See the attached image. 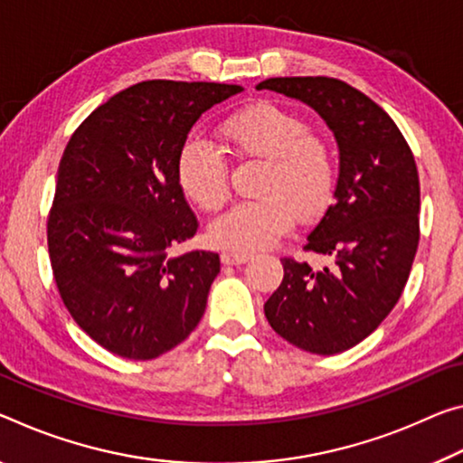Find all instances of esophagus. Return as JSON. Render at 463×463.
I'll use <instances>...</instances> for the list:
<instances>
[{
    "mask_svg": "<svg viewBox=\"0 0 463 463\" xmlns=\"http://www.w3.org/2000/svg\"><path fill=\"white\" fill-rule=\"evenodd\" d=\"M220 260H222V263H226V266H239V263H245L251 260V253H245V251H224L222 255H220Z\"/></svg>",
    "mask_w": 463,
    "mask_h": 463,
    "instance_id": "1",
    "label": "esophagus"
}]
</instances>
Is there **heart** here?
Segmentation results:
<instances>
[{
  "label": "heart",
  "instance_id": "obj_1",
  "mask_svg": "<svg viewBox=\"0 0 463 463\" xmlns=\"http://www.w3.org/2000/svg\"><path fill=\"white\" fill-rule=\"evenodd\" d=\"M220 131L237 154L266 160V168L258 183L260 200L234 203L210 224L214 245L245 253L266 249L290 231L295 214L307 222L332 203L334 150L298 115L261 100L226 117ZM177 181L195 205L208 212L222 208L231 194L229 160L208 139L187 137L177 156Z\"/></svg>",
  "mask_w": 463,
  "mask_h": 463
}]
</instances>
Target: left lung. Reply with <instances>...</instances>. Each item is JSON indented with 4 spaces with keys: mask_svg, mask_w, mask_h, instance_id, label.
<instances>
[{
    "mask_svg": "<svg viewBox=\"0 0 463 463\" xmlns=\"http://www.w3.org/2000/svg\"><path fill=\"white\" fill-rule=\"evenodd\" d=\"M260 90L313 107L334 131V203L303 251L332 258L313 269L282 258L284 278L263 305L278 335L313 354H337L381 326L402 297L420 239V181L406 137L375 100L337 78H269Z\"/></svg>",
    "mask_w": 463,
    "mask_h": 463,
    "instance_id": "1",
    "label": "left lung"
}]
</instances>
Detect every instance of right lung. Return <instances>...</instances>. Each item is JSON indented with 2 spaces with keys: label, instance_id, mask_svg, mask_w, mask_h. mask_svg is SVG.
Here are the masks:
<instances>
[{
  "label": "right lung",
  "instance_id": "obj_1",
  "mask_svg": "<svg viewBox=\"0 0 463 463\" xmlns=\"http://www.w3.org/2000/svg\"><path fill=\"white\" fill-rule=\"evenodd\" d=\"M237 84L148 80L86 117L65 146L47 245L73 321L117 356L150 361L200 324L218 253L171 249L200 229L177 156L202 113Z\"/></svg>",
  "mask_w": 463,
  "mask_h": 463
}]
</instances>
